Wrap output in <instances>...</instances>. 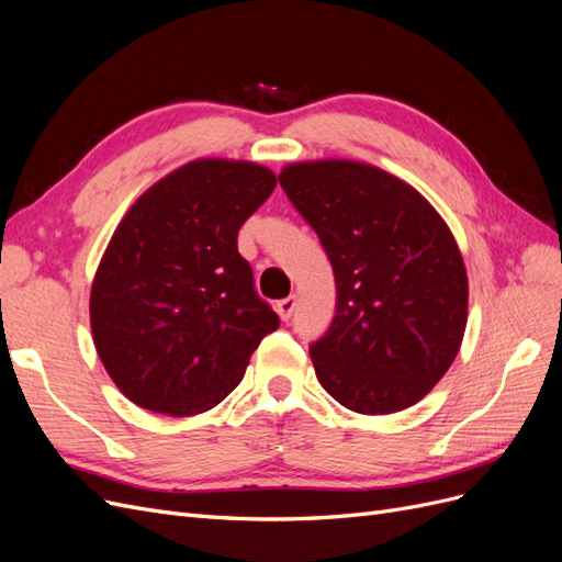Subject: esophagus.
Returning a JSON list of instances; mask_svg holds the SVG:
<instances>
[{"label":"esophagus","mask_w":562,"mask_h":562,"mask_svg":"<svg viewBox=\"0 0 562 562\" xmlns=\"http://www.w3.org/2000/svg\"><path fill=\"white\" fill-rule=\"evenodd\" d=\"M295 307H297V297H295V295H288V297H283V300L277 302V312H279V316H281L283 321H291V318H293Z\"/></svg>","instance_id":"34e87169"}]
</instances>
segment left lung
<instances>
[{"label": "left lung", "mask_w": 562, "mask_h": 562, "mask_svg": "<svg viewBox=\"0 0 562 562\" xmlns=\"http://www.w3.org/2000/svg\"><path fill=\"white\" fill-rule=\"evenodd\" d=\"M279 182L335 274V318L310 347L318 382L353 413L415 405L446 375L467 328V269L443 217L368 164H293Z\"/></svg>", "instance_id": "obj_1"}]
</instances>
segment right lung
Segmentation results:
<instances>
[{"instance_id": "1", "label": "right lung", "mask_w": 562, "mask_h": 562, "mask_svg": "<svg viewBox=\"0 0 562 562\" xmlns=\"http://www.w3.org/2000/svg\"><path fill=\"white\" fill-rule=\"evenodd\" d=\"M274 187L265 166L199 159L151 184L116 227L91 288V330L135 405L173 417L211 411L279 328L236 246Z\"/></svg>"}]
</instances>
